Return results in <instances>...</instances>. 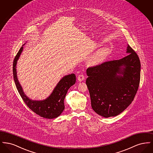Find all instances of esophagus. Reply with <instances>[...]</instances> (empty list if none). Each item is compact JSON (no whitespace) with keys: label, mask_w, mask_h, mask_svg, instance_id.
<instances>
[{"label":"esophagus","mask_w":153,"mask_h":153,"mask_svg":"<svg viewBox=\"0 0 153 153\" xmlns=\"http://www.w3.org/2000/svg\"><path fill=\"white\" fill-rule=\"evenodd\" d=\"M84 79H85V77H84V76L82 74H79L78 77H77V80H79V81H83Z\"/></svg>","instance_id":"34e87169"}]
</instances>
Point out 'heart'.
Listing matches in <instances>:
<instances>
[{
  "mask_svg": "<svg viewBox=\"0 0 153 153\" xmlns=\"http://www.w3.org/2000/svg\"><path fill=\"white\" fill-rule=\"evenodd\" d=\"M109 50L107 48H102L99 49L89 60V64L96 65L103 62L109 55Z\"/></svg>",
  "mask_w": 153,
  "mask_h": 153,
  "instance_id": "obj_1",
  "label": "heart"
}]
</instances>
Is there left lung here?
Returning a JSON list of instances; mask_svg holds the SVG:
<instances>
[{
	"label": "left lung",
	"instance_id": "1",
	"mask_svg": "<svg viewBox=\"0 0 153 153\" xmlns=\"http://www.w3.org/2000/svg\"><path fill=\"white\" fill-rule=\"evenodd\" d=\"M125 57L89 67L86 80L92 109L104 117H115L133 101L140 78L138 56L128 45ZM123 76L117 75V73Z\"/></svg>",
	"mask_w": 153,
	"mask_h": 153
}]
</instances>
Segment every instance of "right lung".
Instances as JSON below:
<instances>
[{"mask_svg":"<svg viewBox=\"0 0 153 153\" xmlns=\"http://www.w3.org/2000/svg\"><path fill=\"white\" fill-rule=\"evenodd\" d=\"M23 47L22 46L15 57L13 62V76L15 84L22 100L26 105L36 115L46 119H53L59 116L65 108L64 99L69 88L76 82V76L71 74L64 76L54 88L51 95L42 101H33L29 99L23 92L16 76V65Z\"/></svg>","mask_w":153,"mask_h":153,"instance_id":"1","label":"right lung"}]
</instances>
